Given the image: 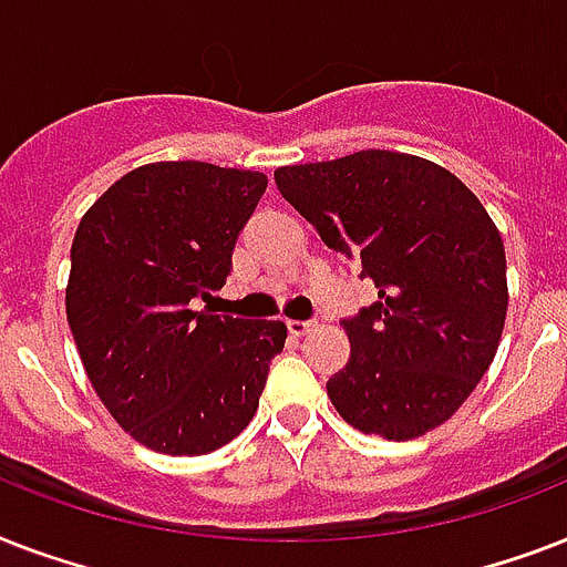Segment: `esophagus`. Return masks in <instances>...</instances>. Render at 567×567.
I'll use <instances>...</instances> for the list:
<instances>
[{
  "label": "esophagus",
  "mask_w": 567,
  "mask_h": 567,
  "mask_svg": "<svg viewBox=\"0 0 567 567\" xmlns=\"http://www.w3.org/2000/svg\"><path fill=\"white\" fill-rule=\"evenodd\" d=\"M318 327L315 320H288V332H291L293 338H300V336H309L311 329Z\"/></svg>",
  "instance_id": "esophagus-1"
}]
</instances>
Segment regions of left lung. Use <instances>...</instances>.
I'll use <instances>...</instances> for the list:
<instances>
[{
    "mask_svg": "<svg viewBox=\"0 0 567 567\" xmlns=\"http://www.w3.org/2000/svg\"><path fill=\"white\" fill-rule=\"evenodd\" d=\"M274 179L379 288L344 320L350 362L327 382L338 414L388 441L441 426L488 371L506 323V252L483 203L435 162L391 150L291 164Z\"/></svg>",
    "mask_w": 567,
    "mask_h": 567,
    "instance_id": "1",
    "label": "left lung"
}]
</instances>
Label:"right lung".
Returning a JSON list of instances; mask_svg holds the SVG:
<instances>
[{"mask_svg": "<svg viewBox=\"0 0 567 567\" xmlns=\"http://www.w3.org/2000/svg\"><path fill=\"white\" fill-rule=\"evenodd\" d=\"M265 173L155 162L84 212L70 249L66 320L93 391L135 441L203 456L247 430L282 320L199 309L231 270Z\"/></svg>", "mask_w": 567, "mask_h": 567, "instance_id": "obj_1", "label": "right lung"}]
</instances>
